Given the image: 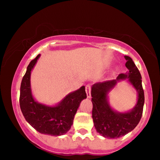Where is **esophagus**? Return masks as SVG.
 <instances>
[{
	"instance_id": "34e87169",
	"label": "esophagus",
	"mask_w": 160,
	"mask_h": 160,
	"mask_svg": "<svg viewBox=\"0 0 160 160\" xmlns=\"http://www.w3.org/2000/svg\"><path fill=\"white\" fill-rule=\"evenodd\" d=\"M85 91L87 93V97L88 98H90L91 97V86L90 85H87L85 87Z\"/></svg>"
}]
</instances>
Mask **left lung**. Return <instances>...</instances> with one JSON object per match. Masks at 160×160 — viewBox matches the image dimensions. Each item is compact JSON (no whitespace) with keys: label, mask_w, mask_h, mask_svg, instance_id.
<instances>
[{"label":"left lung","mask_w":160,"mask_h":160,"mask_svg":"<svg viewBox=\"0 0 160 160\" xmlns=\"http://www.w3.org/2000/svg\"><path fill=\"white\" fill-rule=\"evenodd\" d=\"M128 73L119 74L116 80L94 84L92 88V118L94 127L100 135L109 138H118L132 131L140 122L142 115L145 97L142 86V78L132 58L124 56ZM128 78L139 92L137 104L131 112L118 113L110 107L107 101V93L116 82Z\"/></svg>","instance_id":"8db88e82"}]
</instances>
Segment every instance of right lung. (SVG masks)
I'll return each mask as SVG.
<instances>
[{
	"label": "right lung",
	"instance_id": "add662e5",
	"mask_svg": "<svg viewBox=\"0 0 160 160\" xmlns=\"http://www.w3.org/2000/svg\"><path fill=\"white\" fill-rule=\"evenodd\" d=\"M40 54L28 65L22 80L20 106L26 121L42 134L54 136L63 135L69 131L80 102L87 94L85 86L69 94L58 106L51 107L37 103L32 95L30 74Z\"/></svg>",
	"mask_w": 160,
	"mask_h": 160
}]
</instances>
